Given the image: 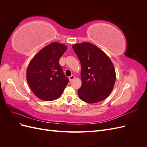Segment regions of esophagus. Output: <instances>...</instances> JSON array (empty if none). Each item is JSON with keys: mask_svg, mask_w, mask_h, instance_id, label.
<instances>
[{"mask_svg": "<svg viewBox=\"0 0 147 147\" xmlns=\"http://www.w3.org/2000/svg\"><path fill=\"white\" fill-rule=\"evenodd\" d=\"M74 78H75V76H74V75H70V76L69 77V81H70V82H72Z\"/></svg>", "mask_w": 147, "mask_h": 147, "instance_id": "obj_1", "label": "esophagus"}]
</instances>
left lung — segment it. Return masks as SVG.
<instances>
[{
  "instance_id": "left-lung-1",
  "label": "left lung",
  "mask_w": 147,
  "mask_h": 147,
  "mask_svg": "<svg viewBox=\"0 0 147 147\" xmlns=\"http://www.w3.org/2000/svg\"><path fill=\"white\" fill-rule=\"evenodd\" d=\"M72 48L81 63L82 84L78 90L79 97L90 104L104 100L112 92L116 80L112 62L92 43L75 44Z\"/></svg>"
}]
</instances>
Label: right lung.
<instances>
[{"label":"right lung","instance_id":"obj_1","mask_svg":"<svg viewBox=\"0 0 147 147\" xmlns=\"http://www.w3.org/2000/svg\"><path fill=\"white\" fill-rule=\"evenodd\" d=\"M67 50L63 44L53 42L44 47L31 60L27 69V81L39 99L51 101L58 98L69 82L59 64Z\"/></svg>","mask_w":147,"mask_h":147}]
</instances>
